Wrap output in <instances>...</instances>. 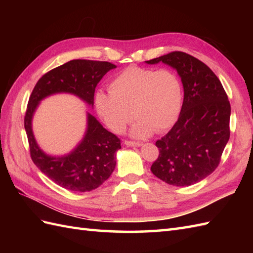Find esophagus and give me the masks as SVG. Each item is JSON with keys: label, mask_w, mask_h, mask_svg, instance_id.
<instances>
[{"label": "esophagus", "mask_w": 253, "mask_h": 253, "mask_svg": "<svg viewBox=\"0 0 253 253\" xmlns=\"http://www.w3.org/2000/svg\"><path fill=\"white\" fill-rule=\"evenodd\" d=\"M124 143H125V146H127V147H140L141 146V142L128 141V140H126Z\"/></svg>", "instance_id": "1"}]
</instances>
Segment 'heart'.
Listing matches in <instances>:
<instances>
[{
    "mask_svg": "<svg viewBox=\"0 0 253 253\" xmlns=\"http://www.w3.org/2000/svg\"><path fill=\"white\" fill-rule=\"evenodd\" d=\"M110 92L98 91L95 110L112 131L120 133L133 117V138H147L169 129L178 118L184 100L179 77L170 69L131 66L112 80Z\"/></svg>",
    "mask_w": 253,
    "mask_h": 253,
    "instance_id": "b5f03b06",
    "label": "heart"
}]
</instances>
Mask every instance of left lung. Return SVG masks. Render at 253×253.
Here are the masks:
<instances>
[{"label": "left lung", "mask_w": 253, "mask_h": 253, "mask_svg": "<svg viewBox=\"0 0 253 253\" xmlns=\"http://www.w3.org/2000/svg\"><path fill=\"white\" fill-rule=\"evenodd\" d=\"M161 62L178 73L184 102L178 121L155 142L160 154L151 171L169 185L190 186L219 164L230 133V104L216 75L198 58L175 51L146 63Z\"/></svg>", "instance_id": "obj_1"}]
</instances>
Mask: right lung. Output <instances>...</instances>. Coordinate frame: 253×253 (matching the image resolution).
<instances>
[{"label": "right lung", "instance_id": "1", "mask_svg": "<svg viewBox=\"0 0 253 253\" xmlns=\"http://www.w3.org/2000/svg\"><path fill=\"white\" fill-rule=\"evenodd\" d=\"M113 68L109 62L73 60L43 75L35 85L25 115V129L30 155L42 173L71 191L87 192L101 186L116 165L121 140L87 113V129L74 150L54 157L42 151L32 131V117L40 102L56 93H71L93 106L94 90L104 75Z\"/></svg>", "mask_w": 253, "mask_h": 253}]
</instances>
